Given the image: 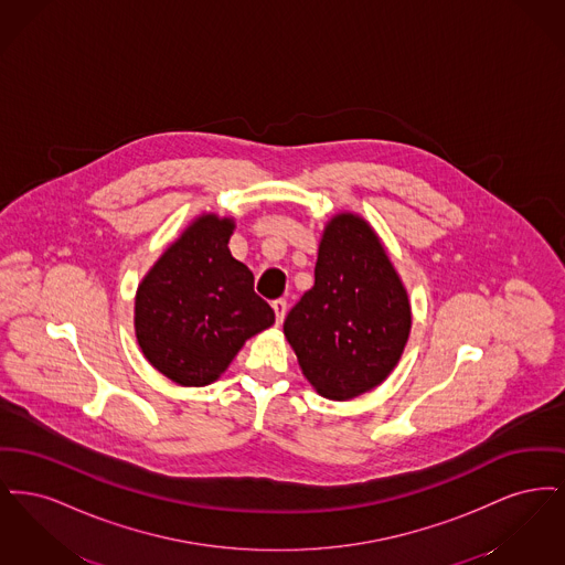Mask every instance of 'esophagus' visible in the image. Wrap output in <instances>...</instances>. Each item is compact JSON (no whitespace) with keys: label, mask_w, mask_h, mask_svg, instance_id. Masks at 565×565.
I'll list each match as a JSON object with an SVG mask.
<instances>
[{"label":"esophagus","mask_w":565,"mask_h":565,"mask_svg":"<svg viewBox=\"0 0 565 565\" xmlns=\"http://www.w3.org/2000/svg\"><path fill=\"white\" fill-rule=\"evenodd\" d=\"M270 307H273V311H275V322L279 326V323L284 322V316H286V300H284V298H277V300L270 302Z\"/></svg>","instance_id":"esophagus-1"}]
</instances>
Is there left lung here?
<instances>
[{
	"instance_id": "left-lung-1",
	"label": "left lung",
	"mask_w": 565,
	"mask_h": 565,
	"mask_svg": "<svg viewBox=\"0 0 565 565\" xmlns=\"http://www.w3.org/2000/svg\"><path fill=\"white\" fill-rule=\"evenodd\" d=\"M411 322L408 292L371 222L353 212L332 215L316 284L284 322L305 379L339 403L375 390L396 369Z\"/></svg>"
}]
</instances>
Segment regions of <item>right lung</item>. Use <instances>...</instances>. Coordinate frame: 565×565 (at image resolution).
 Wrapping results in <instances>:
<instances>
[{"instance_id": "obj_1", "label": "right lung", "mask_w": 565, "mask_h": 565, "mask_svg": "<svg viewBox=\"0 0 565 565\" xmlns=\"http://www.w3.org/2000/svg\"><path fill=\"white\" fill-rule=\"evenodd\" d=\"M233 231V217L196 215L137 286V345L178 385L214 383L247 339L275 323L252 270L228 249Z\"/></svg>"}]
</instances>
